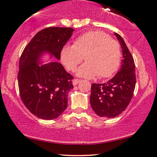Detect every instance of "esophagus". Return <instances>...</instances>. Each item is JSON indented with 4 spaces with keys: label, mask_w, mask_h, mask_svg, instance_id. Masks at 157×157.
I'll list each match as a JSON object with an SVG mask.
<instances>
[{
    "label": "esophagus",
    "mask_w": 157,
    "mask_h": 157,
    "mask_svg": "<svg viewBox=\"0 0 157 157\" xmlns=\"http://www.w3.org/2000/svg\"><path fill=\"white\" fill-rule=\"evenodd\" d=\"M80 82V79H74L73 80H72V84H73L74 85H77Z\"/></svg>",
    "instance_id": "1"
}]
</instances>
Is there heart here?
<instances>
[{"label": "heart", "instance_id": "obj_1", "mask_svg": "<svg viewBox=\"0 0 157 157\" xmlns=\"http://www.w3.org/2000/svg\"><path fill=\"white\" fill-rule=\"evenodd\" d=\"M84 57L87 63L79 68L78 75L92 78L111 77L118 69L121 62L119 43L102 31H90L80 35L73 45L62 48L60 59L67 70L75 71Z\"/></svg>", "mask_w": 157, "mask_h": 157}]
</instances>
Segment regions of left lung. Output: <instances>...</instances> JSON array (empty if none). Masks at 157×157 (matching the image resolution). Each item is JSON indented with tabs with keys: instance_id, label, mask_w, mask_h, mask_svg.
Masks as SVG:
<instances>
[{
	"instance_id": "1",
	"label": "left lung",
	"mask_w": 157,
	"mask_h": 157,
	"mask_svg": "<svg viewBox=\"0 0 157 157\" xmlns=\"http://www.w3.org/2000/svg\"><path fill=\"white\" fill-rule=\"evenodd\" d=\"M122 50L123 59L120 71L114 78L102 84L93 83L90 105L101 117L113 118L127 109L136 85L135 64L131 52L118 33H114Z\"/></svg>"
}]
</instances>
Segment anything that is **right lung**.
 I'll return each mask as SVG.
<instances>
[{"mask_svg":"<svg viewBox=\"0 0 157 157\" xmlns=\"http://www.w3.org/2000/svg\"><path fill=\"white\" fill-rule=\"evenodd\" d=\"M73 31L71 28H45L33 37L20 57V96L27 109L38 118L54 120L67 107V94L73 88V77L57 62L42 65L37 63L46 52L60 59L62 48Z\"/></svg>","mask_w":157,"mask_h":157,"instance_id":"1","label":"right lung"}]
</instances>
